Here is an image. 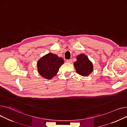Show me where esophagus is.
Masks as SVG:
<instances>
[{
	"label": "esophagus",
	"instance_id": "obj_1",
	"mask_svg": "<svg viewBox=\"0 0 127 127\" xmlns=\"http://www.w3.org/2000/svg\"><path fill=\"white\" fill-rule=\"evenodd\" d=\"M66 63H72V59H67L65 61Z\"/></svg>",
	"mask_w": 127,
	"mask_h": 127
}]
</instances>
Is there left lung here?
I'll use <instances>...</instances> for the list:
<instances>
[{
  "label": "left lung",
  "instance_id": "obj_1",
  "mask_svg": "<svg viewBox=\"0 0 127 127\" xmlns=\"http://www.w3.org/2000/svg\"><path fill=\"white\" fill-rule=\"evenodd\" d=\"M76 59L77 61L74 62V66L78 74L83 76H87L92 72L93 64L86 55L84 54L78 55Z\"/></svg>",
  "mask_w": 127,
  "mask_h": 127
}]
</instances>
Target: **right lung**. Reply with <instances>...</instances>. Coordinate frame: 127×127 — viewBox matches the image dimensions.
<instances>
[{
	"mask_svg": "<svg viewBox=\"0 0 127 127\" xmlns=\"http://www.w3.org/2000/svg\"><path fill=\"white\" fill-rule=\"evenodd\" d=\"M64 63V61L62 57L50 53L40 58L37 62V70L42 77L51 79L56 75Z\"/></svg>",
	"mask_w": 127,
	"mask_h": 127,
	"instance_id": "right-lung-1",
	"label": "right lung"
}]
</instances>
